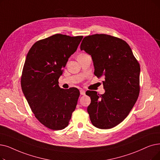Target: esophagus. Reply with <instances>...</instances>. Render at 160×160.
<instances>
[{"mask_svg":"<svg viewBox=\"0 0 160 160\" xmlns=\"http://www.w3.org/2000/svg\"><path fill=\"white\" fill-rule=\"evenodd\" d=\"M80 95H85V93H86L85 90H84V89H82L80 90Z\"/></svg>","mask_w":160,"mask_h":160,"instance_id":"34e87169","label":"esophagus"}]
</instances>
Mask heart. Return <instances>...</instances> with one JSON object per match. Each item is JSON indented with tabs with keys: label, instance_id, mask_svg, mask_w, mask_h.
<instances>
[{
	"label": "heart",
	"instance_id": "b5f03b06",
	"mask_svg": "<svg viewBox=\"0 0 160 160\" xmlns=\"http://www.w3.org/2000/svg\"><path fill=\"white\" fill-rule=\"evenodd\" d=\"M85 55V53H81V54L78 55V56H79V55Z\"/></svg>",
	"mask_w": 160,
	"mask_h": 160
}]
</instances>
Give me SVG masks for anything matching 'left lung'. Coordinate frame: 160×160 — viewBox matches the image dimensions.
<instances>
[{"mask_svg":"<svg viewBox=\"0 0 160 160\" xmlns=\"http://www.w3.org/2000/svg\"><path fill=\"white\" fill-rule=\"evenodd\" d=\"M80 50L91 55L97 77L104 76L105 93L87 91L91 98L88 112L93 126L107 129L129 114L140 92V65L126 41L105 34L84 38Z\"/></svg>","mask_w":160,"mask_h":160,"instance_id":"8db88e82","label":"left lung"}]
</instances>
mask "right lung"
<instances>
[{"label": "right lung", "instance_id": "add662e5", "mask_svg": "<svg viewBox=\"0 0 160 160\" xmlns=\"http://www.w3.org/2000/svg\"><path fill=\"white\" fill-rule=\"evenodd\" d=\"M82 36L56 34L34 43L23 65L21 86L36 118L52 130L65 128L74 111L79 90L59 88V78Z\"/></svg>", "mask_w": 160, "mask_h": 160}]
</instances>
